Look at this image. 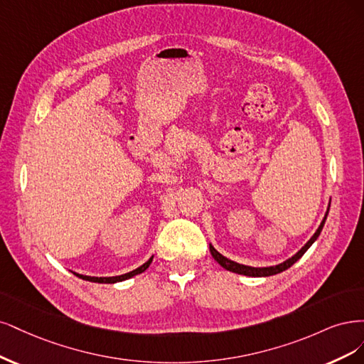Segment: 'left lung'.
Returning <instances> with one entry per match:
<instances>
[{"instance_id": "1", "label": "left lung", "mask_w": 364, "mask_h": 364, "mask_svg": "<svg viewBox=\"0 0 364 364\" xmlns=\"http://www.w3.org/2000/svg\"><path fill=\"white\" fill-rule=\"evenodd\" d=\"M328 212H330V205H328V210H326V213H325V216H323V219H322V222H321V225H319V228L316 230V232L313 234L311 236V239L302 246V248L295 254V255H291L290 259H287L286 262H283V263H279V264H275V266H267V267H252V266H245V264H240V263H236V262H232V260H230V259H227V257H224L222 255L220 252H218L215 248H213V245L210 243V252H212V255H213V259L224 267V269H227V271H230V272H234V274H240V275H246V277H271V275H277V274H279V272H283V271H286V269H289L291 264H295L301 257L306 254V251L310 248V246L316 242V239L319 237V234H321V231H322V228H323V224H325V220H326V216H328Z\"/></svg>"}]
</instances>
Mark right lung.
<instances>
[{"label":"right lung","mask_w":364,"mask_h":364,"mask_svg":"<svg viewBox=\"0 0 364 364\" xmlns=\"http://www.w3.org/2000/svg\"><path fill=\"white\" fill-rule=\"evenodd\" d=\"M151 262H152V257L151 259L146 262V263H144L142 266L140 267H137V269H134V271H132V272H128V274H124V275H118V277H89V275H81V274H75L74 272V275H77L78 278H81V279H86V281H90V283H102V284H114V283H119V281H125V279H128V278H132V277H134V275H139V274H142V272H145L146 269L149 267V264H151Z\"/></svg>","instance_id":"right-lung-1"}]
</instances>
